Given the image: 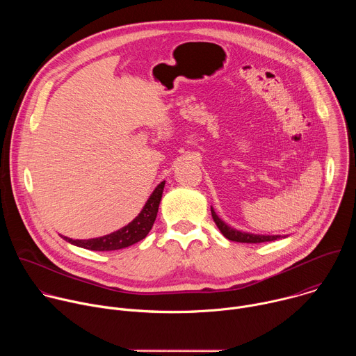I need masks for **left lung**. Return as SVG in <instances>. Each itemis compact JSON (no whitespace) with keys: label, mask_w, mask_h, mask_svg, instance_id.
Returning <instances> with one entry per match:
<instances>
[{"label":"left lung","mask_w":356,"mask_h":356,"mask_svg":"<svg viewBox=\"0 0 356 356\" xmlns=\"http://www.w3.org/2000/svg\"><path fill=\"white\" fill-rule=\"evenodd\" d=\"M211 216L214 222L217 224L218 229L221 231V234L229 239V241H235V242H246V243H261V242H270V241H276L280 238H286L282 235H259V234H250V232H245V231H239L236 228H232L231 225H228L225 221H222L217 213L214 211V209L211 207Z\"/></svg>","instance_id":"8db88e82"}]
</instances>
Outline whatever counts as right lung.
Masks as SVG:
<instances>
[{"instance_id":"1","label":"right lung","mask_w":356,"mask_h":356,"mask_svg":"<svg viewBox=\"0 0 356 356\" xmlns=\"http://www.w3.org/2000/svg\"><path fill=\"white\" fill-rule=\"evenodd\" d=\"M163 188H165V181H161L156 186V188L154 190V193L149 195L140 213L128 225L122 227L121 229H118L115 232H111L104 236L91 238V239H72V238H67L63 235H60V236L65 241L70 242L72 245H76V246H80L84 249H90V250L104 252V250H117V249L128 248V246L142 241L149 234L152 227H154V222L158 216L161 200H162Z\"/></svg>"}]
</instances>
